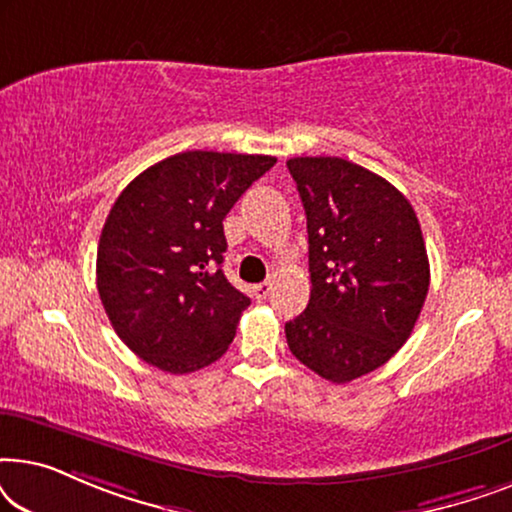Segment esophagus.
<instances>
[{"mask_svg": "<svg viewBox=\"0 0 512 512\" xmlns=\"http://www.w3.org/2000/svg\"><path fill=\"white\" fill-rule=\"evenodd\" d=\"M270 291H272V282H261V284H256L254 289H251V293H254L256 300H265V298H268Z\"/></svg>", "mask_w": 512, "mask_h": 512, "instance_id": "34e87169", "label": "esophagus"}]
</instances>
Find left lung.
<instances>
[{
    "instance_id": "obj_1",
    "label": "left lung",
    "mask_w": 512,
    "mask_h": 512,
    "mask_svg": "<svg viewBox=\"0 0 512 512\" xmlns=\"http://www.w3.org/2000/svg\"><path fill=\"white\" fill-rule=\"evenodd\" d=\"M307 216L310 303L284 326L291 354L328 382L373 373L410 338L429 256L408 198L345 158L286 160Z\"/></svg>"
}]
</instances>
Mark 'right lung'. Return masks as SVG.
Masks as SVG:
<instances>
[{"label": "right lung", "mask_w": 512, "mask_h": 512, "mask_svg": "<svg viewBox=\"0 0 512 512\" xmlns=\"http://www.w3.org/2000/svg\"><path fill=\"white\" fill-rule=\"evenodd\" d=\"M277 158L184 151L118 195L97 244V291L125 345L165 373L221 359L251 300L223 275V219Z\"/></svg>", "instance_id": "right-lung-1"}]
</instances>
